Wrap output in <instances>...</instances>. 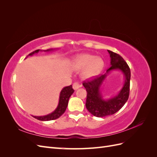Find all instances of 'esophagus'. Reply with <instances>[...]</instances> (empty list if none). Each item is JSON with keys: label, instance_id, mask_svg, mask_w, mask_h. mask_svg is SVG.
I'll return each mask as SVG.
<instances>
[{"label": "esophagus", "instance_id": "obj_1", "mask_svg": "<svg viewBox=\"0 0 157 157\" xmlns=\"http://www.w3.org/2000/svg\"><path fill=\"white\" fill-rule=\"evenodd\" d=\"M81 86H82V85L80 84L78 82H75L73 84V88H74V90H77L78 88H79L80 87H81Z\"/></svg>", "mask_w": 157, "mask_h": 157}]
</instances>
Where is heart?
Segmentation results:
<instances>
[{"label":"heart","instance_id":"b5f03b06","mask_svg":"<svg viewBox=\"0 0 157 157\" xmlns=\"http://www.w3.org/2000/svg\"><path fill=\"white\" fill-rule=\"evenodd\" d=\"M103 65L101 58L90 54L79 56L73 61V67L75 69L84 68L82 76L85 78H92L97 75L102 69Z\"/></svg>","mask_w":157,"mask_h":157}]
</instances>
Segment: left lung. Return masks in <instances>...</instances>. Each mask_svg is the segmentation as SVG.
I'll return each mask as SVG.
<instances>
[{"mask_svg": "<svg viewBox=\"0 0 157 157\" xmlns=\"http://www.w3.org/2000/svg\"><path fill=\"white\" fill-rule=\"evenodd\" d=\"M111 57V67L107 69V73L111 70L120 69L125 76V82L118 96L109 100L102 99L99 93V87L105 78L106 75H98L83 81V86L87 92L86 107L88 111L95 117H103L113 115L124 106L130 95V82L131 72L129 66L119 54L108 50Z\"/></svg>", "mask_w": 157, "mask_h": 157, "instance_id": "obj_1", "label": "left lung"}]
</instances>
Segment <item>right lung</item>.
<instances>
[{
  "label": "right lung",
  "instance_id": "1",
  "mask_svg": "<svg viewBox=\"0 0 157 157\" xmlns=\"http://www.w3.org/2000/svg\"><path fill=\"white\" fill-rule=\"evenodd\" d=\"M48 50H47V51ZM39 50L33 51L29 54V56H32L33 54L39 52ZM74 92L75 90L72 87V85H70L69 86L65 87L64 88H63L62 90H61V92L60 93L59 101L58 106L53 113H52L51 114H50V115L43 116V117H33L36 118L37 120L42 121H48L55 120V119H57V118H58L65 113L68 105L69 99Z\"/></svg>",
  "mask_w": 157,
  "mask_h": 157
}]
</instances>
